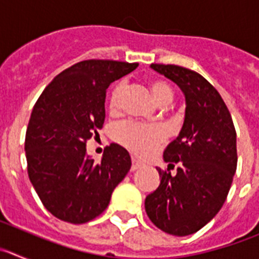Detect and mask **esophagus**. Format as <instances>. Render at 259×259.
<instances>
[{"mask_svg": "<svg viewBox=\"0 0 259 259\" xmlns=\"http://www.w3.org/2000/svg\"><path fill=\"white\" fill-rule=\"evenodd\" d=\"M141 167H143V163H141V162H139L137 159H132L131 171H136L139 170V168H141Z\"/></svg>", "mask_w": 259, "mask_h": 259, "instance_id": "34e87169", "label": "esophagus"}]
</instances>
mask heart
Here are the masks:
<instances>
[{"mask_svg":"<svg viewBox=\"0 0 259 259\" xmlns=\"http://www.w3.org/2000/svg\"><path fill=\"white\" fill-rule=\"evenodd\" d=\"M127 83L120 81L110 93L109 107L111 111H118L122 106ZM152 92L155 101L161 106L170 104L174 98L172 89L164 81H154L152 84ZM115 139L120 144L127 146L135 154L148 157L153 154L159 144L166 139V132L159 125H145L135 122H125L115 128Z\"/></svg>","mask_w":259,"mask_h":259,"instance_id":"obj_1","label":"heart"}]
</instances>
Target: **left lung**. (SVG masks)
I'll use <instances>...</instances> for the list:
<instances>
[{"label":"left lung","instance_id":"obj_1","mask_svg":"<svg viewBox=\"0 0 259 259\" xmlns=\"http://www.w3.org/2000/svg\"><path fill=\"white\" fill-rule=\"evenodd\" d=\"M150 67L178 84L185 96L182 131L163 159L176 175L157 168L161 184L145 198V211L163 232L188 236L206 226L223 206L236 172V131L218 91L198 72L175 65Z\"/></svg>","mask_w":259,"mask_h":259}]
</instances>
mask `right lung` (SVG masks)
<instances>
[{
    "mask_svg": "<svg viewBox=\"0 0 259 259\" xmlns=\"http://www.w3.org/2000/svg\"><path fill=\"white\" fill-rule=\"evenodd\" d=\"M137 66L81 61L57 75L33 106L24 144L27 170L42 205L56 218L74 224L95 219L131 168L123 146H107L97 163L85 145L104 125L109 85Z\"/></svg>",
    "mask_w": 259,
    "mask_h": 259,
    "instance_id": "add662e5",
    "label": "right lung"
}]
</instances>
